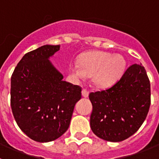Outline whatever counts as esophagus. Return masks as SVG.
Instances as JSON below:
<instances>
[{
	"instance_id": "1",
	"label": "esophagus",
	"mask_w": 159,
	"mask_h": 159,
	"mask_svg": "<svg viewBox=\"0 0 159 159\" xmlns=\"http://www.w3.org/2000/svg\"><path fill=\"white\" fill-rule=\"evenodd\" d=\"M82 95L83 97H84V98L88 97V95H89V92H88V90L86 89V88H84V89L82 90Z\"/></svg>"
}]
</instances>
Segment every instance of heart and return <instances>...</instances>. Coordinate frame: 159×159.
I'll return each mask as SVG.
<instances>
[{
    "label": "heart",
    "mask_w": 159,
    "mask_h": 159,
    "mask_svg": "<svg viewBox=\"0 0 159 159\" xmlns=\"http://www.w3.org/2000/svg\"><path fill=\"white\" fill-rule=\"evenodd\" d=\"M126 66V60L121 55L95 51L81 55L79 64H71L70 71L79 80L92 75V83L95 88H107L121 77Z\"/></svg>",
    "instance_id": "heart-1"
}]
</instances>
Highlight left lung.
<instances>
[{
    "mask_svg": "<svg viewBox=\"0 0 159 159\" xmlns=\"http://www.w3.org/2000/svg\"><path fill=\"white\" fill-rule=\"evenodd\" d=\"M91 128L99 138L121 142L134 134L147 118L151 106V84L145 68L133 64L107 90L91 92Z\"/></svg>",
    "mask_w": 159,
    "mask_h": 159,
    "instance_id": "obj_1",
    "label": "left lung"
}]
</instances>
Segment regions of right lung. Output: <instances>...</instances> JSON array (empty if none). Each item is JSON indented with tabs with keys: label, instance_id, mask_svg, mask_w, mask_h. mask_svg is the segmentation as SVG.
Listing matches in <instances>:
<instances>
[{
	"label": "right lung",
	"instance_id": "add662e5",
	"mask_svg": "<svg viewBox=\"0 0 159 159\" xmlns=\"http://www.w3.org/2000/svg\"><path fill=\"white\" fill-rule=\"evenodd\" d=\"M60 45H43L26 53L11 77L10 103L18 127L31 139L48 143L69 127L81 88L63 80L49 57Z\"/></svg>",
	"mask_w": 159,
	"mask_h": 159
}]
</instances>
